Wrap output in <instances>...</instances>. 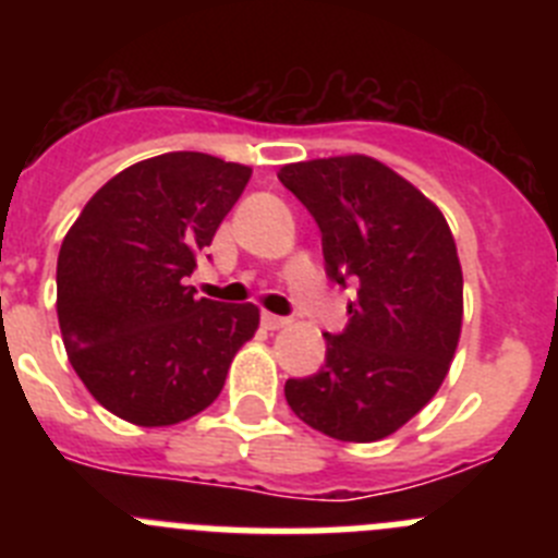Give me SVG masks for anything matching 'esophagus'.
Returning a JSON list of instances; mask_svg holds the SVG:
<instances>
[{
	"mask_svg": "<svg viewBox=\"0 0 558 558\" xmlns=\"http://www.w3.org/2000/svg\"><path fill=\"white\" fill-rule=\"evenodd\" d=\"M263 324L268 329H282L288 327L290 318H284V315H274V313H263Z\"/></svg>",
	"mask_w": 558,
	"mask_h": 558,
	"instance_id": "34e87169",
	"label": "esophagus"
}]
</instances>
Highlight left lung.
<instances>
[{
	"label": "left lung",
	"instance_id": "1",
	"mask_svg": "<svg viewBox=\"0 0 558 558\" xmlns=\"http://www.w3.org/2000/svg\"><path fill=\"white\" fill-rule=\"evenodd\" d=\"M322 229L332 282L357 284L349 324L318 374L284 383L302 422L340 441H377L436 397L461 338L463 276L445 215L368 156L279 170Z\"/></svg>",
	"mask_w": 558,
	"mask_h": 558
}]
</instances>
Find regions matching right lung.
<instances>
[{
    "label": "right lung",
    "instance_id": "right-lung-1",
    "mask_svg": "<svg viewBox=\"0 0 558 558\" xmlns=\"http://www.w3.org/2000/svg\"><path fill=\"white\" fill-rule=\"evenodd\" d=\"M248 179L251 167L218 156L161 153L117 172L63 236V347L113 416L142 427L195 416L254 338V304L195 299L184 284Z\"/></svg>",
    "mask_w": 558,
    "mask_h": 558
}]
</instances>
